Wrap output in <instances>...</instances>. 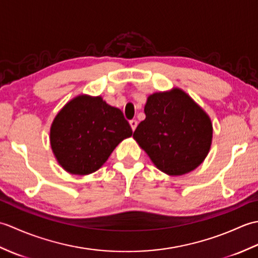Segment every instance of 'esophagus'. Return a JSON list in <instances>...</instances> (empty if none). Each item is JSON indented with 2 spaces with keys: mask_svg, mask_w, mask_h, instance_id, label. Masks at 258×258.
Here are the masks:
<instances>
[{
  "mask_svg": "<svg viewBox=\"0 0 258 258\" xmlns=\"http://www.w3.org/2000/svg\"><path fill=\"white\" fill-rule=\"evenodd\" d=\"M130 125H131V127H132V130L135 131L136 126H138V120H136V119H131L130 120Z\"/></svg>",
  "mask_w": 258,
  "mask_h": 258,
  "instance_id": "34e87169",
  "label": "esophagus"
}]
</instances>
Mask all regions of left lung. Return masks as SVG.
<instances>
[{
  "label": "left lung",
  "instance_id": "1",
  "mask_svg": "<svg viewBox=\"0 0 258 258\" xmlns=\"http://www.w3.org/2000/svg\"><path fill=\"white\" fill-rule=\"evenodd\" d=\"M146 117L133 138L158 169L172 176L193 171L210 151L213 126L210 117L178 89L154 93L144 107Z\"/></svg>",
  "mask_w": 258,
  "mask_h": 258
}]
</instances>
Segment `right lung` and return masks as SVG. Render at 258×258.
<instances>
[{"label": "right lung", "mask_w": 258, "mask_h": 258, "mask_svg": "<svg viewBox=\"0 0 258 258\" xmlns=\"http://www.w3.org/2000/svg\"><path fill=\"white\" fill-rule=\"evenodd\" d=\"M133 134L120 109L102 97L81 95L69 102L51 127V146L65 171L87 175L97 171L113 150Z\"/></svg>", "instance_id": "obj_1"}]
</instances>
